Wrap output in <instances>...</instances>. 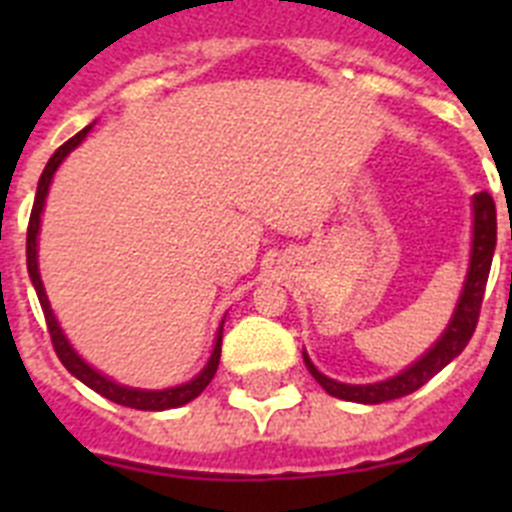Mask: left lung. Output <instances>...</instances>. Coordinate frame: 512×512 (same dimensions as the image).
I'll return each mask as SVG.
<instances>
[{"mask_svg": "<svg viewBox=\"0 0 512 512\" xmlns=\"http://www.w3.org/2000/svg\"><path fill=\"white\" fill-rule=\"evenodd\" d=\"M474 210V230H472V259H469V271L467 282L461 289V297L456 302L454 318H451L449 328L443 330V336L433 343V348L425 351V356H420L413 366H408L405 372H400L397 377L384 379L377 384H341L336 379L320 374L312 361L305 356V366L310 369V374L315 377V382L323 387L328 395L338 397V400L348 402H361V405H379V402H390L397 397H405L410 392H415L418 387H423L431 377H436L443 366L454 361L456 356L467 348L469 338H472L474 328H477L479 320V307H482V297H485L487 277H490L492 266V253H495L497 243V212H495V200H492L487 192L474 194L472 200Z\"/></svg>", "mask_w": 512, "mask_h": 512, "instance_id": "obj_1", "label": "left lung"}]
</instances>
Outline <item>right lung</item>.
Listing matches in <instances>:
<instances>
[{
    "instance_id": "right-lung-1",
    "label": "right lung",
    "mask_w": 512,
    "mask_h": 512,
    "mask_svg": "<svg viewBox=\"0 0 512 512\" xmlns=\"http://www.w3.org/2000/svg\"><path fill=\"white\" fill-rule=\"evenodd\" d=\"M92 130V125L76 133L74 138H69L58 148L56 153L51 156V161L45 164L43 174H40V182H38V192H35V202H33V212H30V223H27V271H30V279H33V287L38 292V300L40 307H43V315H45V323H48V333H51V341L53 348H56L58 359L61 364L74 374L76 379L92 387L94 392H99L102 397L107 400L117 402V405H125V408H135V410H169V408H179V405H187L192 402L194 397L200 395L205 390L207 384L212 382L217 372V364H220V346H223V323H220V330H217V338H215V348H212V356L207 361V366L202 369L192 382L187 384H179V387H169V390H135V387H122V384L112 382L110 377H104L99 374L97 369L87 364V361L81 359L76 354L71 343L66 341L63 336L61 325H58L56 315L51 310V302H48V295H45L43 282H40V271H38V230H40V212H43L45 205V194H48V187H51V179L56 174V169L61 166V161L79 146L81 140L87 138V133Z\"/></svg>"
}]
</instances>
